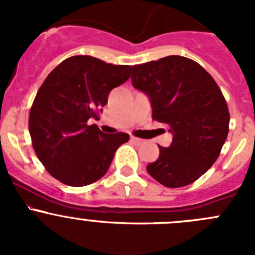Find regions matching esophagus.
Here are the masks:
<instances>
[{
  "mask_svg": "<svg viewBox=\"0 0 255 255\" xmlns=\"http://www.w3.org/2000/svg\"><path fill=\"white\" fill-rule=\"evenodd\" d=\"M130 140H132L134 144H137V145H140V144L144 143L143 139H140V138H137V137H130Z\"/></svg>",
  "mask_w": 255,
  "mask_h": 255,
  "instance_id": "obj_1",
  "label": "esophagus"
}]
</instances>
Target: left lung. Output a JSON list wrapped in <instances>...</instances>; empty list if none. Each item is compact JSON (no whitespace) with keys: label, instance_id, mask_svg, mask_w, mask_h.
<instances>
[{"label":"left lung","instance_id":"left-lung-1","mask_svg":"<svg viewBox=\"0 0 255 255\" xmlns=\"http://www.w3.org/2000/svg\"><path fill=\"white\" fill-rule=\"evenodd\" d=\"M132 84L150 97L151 118L173 132L169 148L146 166L166 187L196 181L213 165L227 139L230 111L212 76L196 61L169 55L132 66Z\"/></svg>","mask_w":255,"mask_h":255}]
</instances>
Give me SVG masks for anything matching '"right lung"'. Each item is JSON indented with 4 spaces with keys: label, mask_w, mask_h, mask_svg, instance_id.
Wrapping results in <instances>:
<instances>
[{
    "label": "right lung",
    "mask_w": 255,
    "mask_h": 255,
    "mask_svg": "<svg viewBox=\"0 0 255 255\" xmlns=\"http://www.w3.org/2000/svg\"><path fill=\"white\" fill-rule=\"evenodd\" d=\"M129 65H113L90 55L61 61L39 87L29 112L32 145L51 176L69 186H86L109 170L127 133L106 134L99 118L112 89L127 81Z\"/></svg>",
    "instance_id": "right-lung-1"
}]
</instances>
